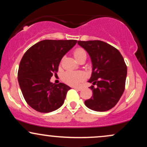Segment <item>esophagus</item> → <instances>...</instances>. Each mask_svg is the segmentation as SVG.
<instances>
[{"label":"esophagus","mask_w":147,"mask_h":147,"mask_svg":"<svg viewBox=\"0 0 147 147\" xmlns=\"http://www.w3.org/2000/svg\"><path fill=\"white\" fill-rule=\"evenodd\" d=\"M73 88L76 89V90H81L82 89V87H77V86H74Z\"/></svg>","instance_id":"esophagus-1"}]
</instances>
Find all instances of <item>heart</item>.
Returning a JSON list of instances; mask_svg holds the SVG:
<instances>
[{"mask_svg":"<svg viewBox=\"0 0 147 147\" xmlns=\"http://www.w3.org/2000/svg\"><path fill=\"white\" fill-rule=\"evenodd\" d=\"M73 55L76 60H78L86 52L82 48H77L74 51ZM86 75L82 71H68L63 74V79L66 84L71 86H77L85 79Z\"/></svg>","mask_w":147,"mask_h":147,"instance_id":"obj_1","label":"heart"}]
</instances>
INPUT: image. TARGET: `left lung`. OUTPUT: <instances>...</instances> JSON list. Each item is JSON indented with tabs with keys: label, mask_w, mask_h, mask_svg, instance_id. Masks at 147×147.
<instances>
[{
	"label": "left lung",
	"mask_w": 147,
	"mask_h": 147,
	"mask_svg": "<svg viewBox=\"0 0 147 147\" xmlns=\"http://www.w3.org/2000/svg\"><path fill=\"white\" fill-rule=\"evenodd\" d=\"M88 53L92 62V74L88 82L92 83L91 98L84 103L92 111L104 112L113 108L125 88L127 68L119 50L98 40L78 41ZM96 86H94V85Z\"/></svg>",
	"instance_id": "left-lung-1"
}]
</instances>
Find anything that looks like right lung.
Segmentation results:
<instances>
[{"mask_svg": "<svg viewBox=\"0 0 147 147\" xmlns=\"http://www.w3.org/2000/svg\"><path fill=\"white\" fill-rule=\"evenodd\" d=\"M76 40H43L27 50L20 62L18 81L23 97L33 109L50 113L63 105L66 84L50 82L58 71L63 57L75 46Z\"/></svg>", "mask_w": 147, "mask_h": 147, "instance_id": "obj_1", "label": "right lung"}]
</instances>
